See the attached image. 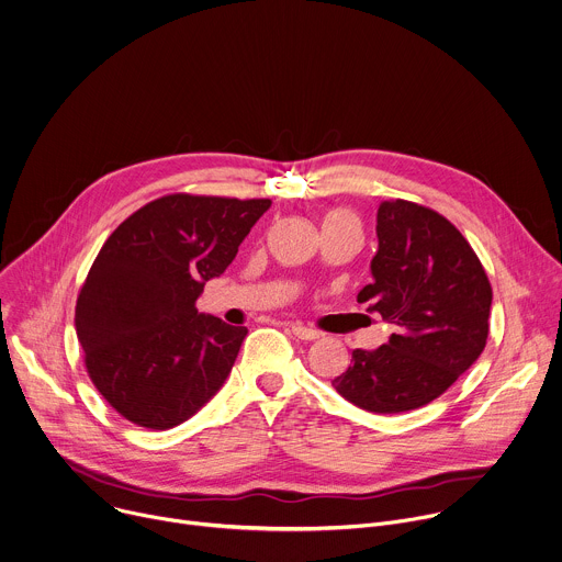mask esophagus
<instances>
[{"mask_svg":"<svg viewBox=\"0 0 562 562\" xmlns=\"http://www.w3.org/2000/svg\"><path fill=\"white\" fill-rule=\"evenodd\" d=\"M291 333H293L297 339H302V341H313V339L319 337L317 330H313V328H308V326H302V324H293V326H291Z\"/></svg>","mask_w":562,"mask_h":562,"instance_id":"34e87169","label":"esophagus"}]
</instances>
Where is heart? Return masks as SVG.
Wrapping results in <instances>:
<instances>
[{"label": "heart", "mask_w": 562, "mask_h": 562, "mask_svg": "<svg viewBox=\"0 0 562 562\" xmlns=\"http://www.w3.org/2000/svg\"><path fill=\"white\" fill-rule=\"evenodd\" d=\"M335 221H355V216H352L350 212H344V210H335V212H330V214L324 218V225H328V223H335Z\"/></svg>", "instance_id": "1"}]
</instances>
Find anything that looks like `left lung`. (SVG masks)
Masks as SVG:
<instances>
[{
    "label": "left lung",
    "mask_w": 562,
    "mask_h": 562,
    "mask_svg": "<svg viewBox=\"0 0 562 562\" xmlns=\"http://www.w3.org/2000/svg\"><path fill=\"white\" fill-rule=\"evenodd\" d=\"M376 236L372 284L357 300L396 333L376 350H355L333 387L366 412L401 414L436 401L480 359L493 289L469 240L431 207L383 201Z\"/></svg>",
    "instance_id": "8db88e82"
}]
</instances>
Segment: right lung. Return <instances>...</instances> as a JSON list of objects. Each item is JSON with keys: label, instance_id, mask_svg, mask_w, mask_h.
I'll return each instance as SVG.
<instances>
[{"label": "right lung", "instance_id": "right-lung-1", "mask_svg": "<svg viewBox=\"0 0 562 562\" xmlns=\"http://www.w3.org/2000/svg\"><path fill=\"white\" fill-rule=\"evenodd\" d=\"M269 205V199L166 194L106 238L74 322L87 374L122 418L172 429L223 387L247 328L203 315L194 302Z\"/></svg>", "mask_w": 562, "mask_h": 562}]
</instances>
